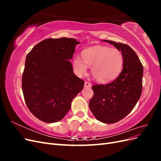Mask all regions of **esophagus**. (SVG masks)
Wrapping results in <instances>:
<instances>
[{
	"mask_svg": "<svg viewBox=\"0 0 161 161\" xmlns=\"http://www.w3.org/2000/svg\"><path fill=\"white\" fill-rule=\"evenodd\" d=\"M91 86V84L90 83V82H87V81H85V87H86V88H89V87Z\"/></svg>",
	"mask_w": 161,
	"mask_h": 161,
	"instance_id": "34e87169",
	"label": "esophagus"
}]
</instances>
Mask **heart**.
<instances>
[{"label": "heart", "instance_id": "1", "mask_svg": "<svg viewBox=\"0 0 161 161\" xmlns=\"http://www.w3.org/2000/svg\"><path fill=\"white\" fill-rule=\"evenodd\" d=\"M82 58L76 56L73 59V67L76 74L82 75L86 72L87 66H91L92 77L102 82L114 79L124 64V57L119 50L105 46H95L83 50Z\"/></svg>", "mask_w": 161, "mask_h": 161}]
</instances>
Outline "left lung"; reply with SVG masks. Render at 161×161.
Returning <instances> with one entry per match:
<instances>
[{
    "mask_svg": "<svg viewBox=\"0 0 161 161\" xmlns=\"http://www.w3.org/2000/svg\"><path fill=\"white\" fill-rule=\"evenodd\" d=\"M104 41L121 50L123 69L109 83L92 86L94 95L89 108L97 120L114 124L128 115L139 100L142 91L143 66L136 52L127 44Z\"/></svg>",
    "mask_w": 161,
    "mask_h": 161,
    "instance_id": "obj_1",
    "label": "left lung"
}]
</instances>
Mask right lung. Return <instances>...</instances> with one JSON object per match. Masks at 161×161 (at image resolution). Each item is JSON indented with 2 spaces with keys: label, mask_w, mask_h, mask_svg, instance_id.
Returning a JSON list of instances; mask_svg holds the SVG:
<instances>
[{
  "label": "right lung",
  "mask_w": 161,
  "mask_h": 161,
  "mask_svg": "<svg viewBox=\"0 0 161 161\" xmlns=\"http://www.w3.org/2000/svg\"><path fill=\"white\" fill-rule=\"evenodd\" d=\"M80 43L75 39H46L28 53L22 76V90L31 113L46 123L64 118L85 81L73 72L69 61Z\"/></svg>",
  "instance_id": "right-lung-1"
}]
</instances>
